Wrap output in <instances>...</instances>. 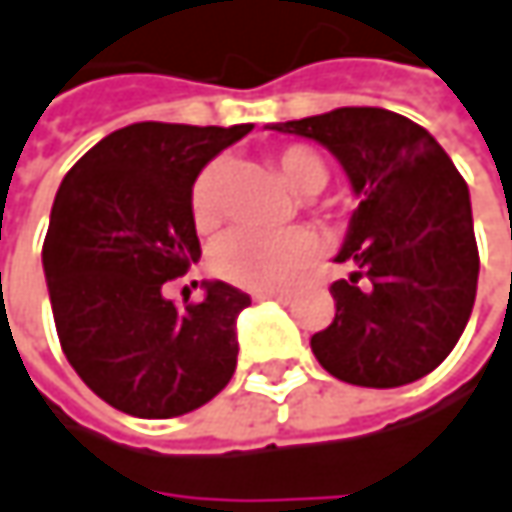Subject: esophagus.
Wrapping results in <instances>:
<instances>
[{
	"label": "esophagus",
	"mask_w": 512,
	"mask_h": 512,
	"mask_svg": "<svg viewBox=\"0 0 512 512\" xmlns=\"http://www.w3.org/2000/svg\"><path fill=\"white\" fill-rule=\"evenodd\" d=\"M257 299H275V302L287 304L293 299V293H287V290H269V293H260Z\"/></svg>",
	"instance_id": "obj_1"
}]
</instances>
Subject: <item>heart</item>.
Returning a JSON list of instances; mask_svg holds the SVG:
<instances>
[{"label":"heart","mask_w":512,"mask_h":512,"mask_svg":"<svg viewBox=\"0 0 512 512\" xmlns=\"http://www.w3.org/2000/svg\"><path fill=\"white\" fill-rule=\"evenodd\" d=\"M278 178L299 196H316L328 169L322 158L307 146H284L272 155ZM222 178L225 163H208L190 193V210L202 231L213 228L222 216ZM316 255V237L307 228H287L278 234H263L252 228L228 231L210 252V266L225 281L246 290H275L290 284Z\"/></svg>","instance_id":"heart-1"}]
</instances>
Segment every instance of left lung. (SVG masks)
<instances>
[{
	"label": "left lung",
	"mask_w": 512,
	"mask_h": 512,
	"mask_svg": "<svg viewBox=\"0 0 512 512\" xmlns=\"http://www.w3.org/2000/svg\"><path fill=\"white\" fill-rule=\"evenodd\" d=\"M325 146L360 199L331 284L334 322L310 337L325 372L390 390L434 372L457 346L478 290L469 187L440 143L384 108H337L269 125Z\"/></svg>",
	"instance_id": "1"
}]
</instances>
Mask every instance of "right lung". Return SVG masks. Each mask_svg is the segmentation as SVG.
<instances>
[{
    "label": "right lung",
    "instance_id": "add662e5",
    "mask_svg": "<svg viewBox=\"0 0 512 512\" xmlns=\"http://www.w3.org/2000/svg\"><path fill=\"white\" fill-rule=\"evenodd\" d=\"M249 131L134 122L58 187L43 243L58 340L78 378L128 416H184L237 369V316L252 299L202 281V302L175 307L163 284L202 257L190 210L199 172Z\"/></svg>",
    "mask_w": 512,
    "mask_h": 512
}]
</instances>
